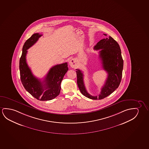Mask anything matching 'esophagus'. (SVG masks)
<instances>
[{"mask_svg": "<svg viewBox=\"0 0 149 149\" xmlns=\"http://www.w3.org/2000/svg\"><path fill=\"white\" fill-rule=\"evenodd\" d=\"M69 65L71 66V68H74L76 67V61L75 59H72L71 60H70L69 62Z\"/></svg>", "mask_w": 149, "mask_h": 149, "instance_id": "34e87169", "label": "esophagus"}]
</instances>
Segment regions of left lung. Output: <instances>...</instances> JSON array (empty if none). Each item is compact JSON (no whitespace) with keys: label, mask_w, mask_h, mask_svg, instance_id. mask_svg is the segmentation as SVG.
<instances>
[{"label":"left lung","mask_w":149,"mask_h":149,"mask_svg":"<svg viewBox=\"0 0 149 149\" xmlns=\"http://www.w3.org/2000/svg\"><path fill=\"white\" fill-rule=\"evenodd\" d=\"M94 50H100L99 58L102 61V68L108 73V77L102 87L100 94L94 96L88 94L84 86V74L79 69H76V71L77 83L80 92L84 96L94 100L104 99L112 94L119 86L123 75V61L118 43L112 37L100 40L94 46Z\"/></svg>","instance_id":"8db88e82"}]
</instances>
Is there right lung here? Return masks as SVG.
Listing matches in <instances>:
<instances>
[{"instance_id": "1", "label": "right lung", "mask_w": 149, "mask_h": 149, "mask_svg": "<svg viewBox=\"0 0 149 149\" xmlns=\"http://www.w3.org/2000/svg\"><path fill=\"white\" fill-rule=\"evenodd\" d=\"M42 35L35 33L24 44L20 58V79L24 88L38 100L47 101L54 99L60 93L61 82L68 71L67 63L52 67L42 81L33 75L26 61V55L30 47L36 42Z\"/></svg>"}]
</instances>
